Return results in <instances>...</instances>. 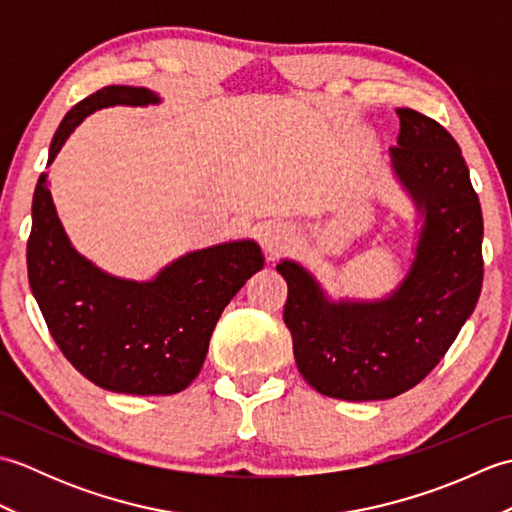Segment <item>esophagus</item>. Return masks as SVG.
<instances>
[{
  "mask_svg": "<svg viewBox=\"0 0 512 512\" xmlns=\"http://www.w3.org/2000/svg\"><path fill=\"white\" fill-rule=\"evenodd\" d=\"M292 244V231L286 224H268L262 231V246L270 257L281 255Z\"/></svg>",
  "mask_w": 512,
  "mask_h": 512,
  "instance_id": "obj_1",
  "label": "esophagus"
}]
</instances>
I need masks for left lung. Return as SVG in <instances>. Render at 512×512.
<instances>
[{"label": "left lung", "instance_id": "left-lung-1", "mask_svg": "<svg viewBox=\"0 0 512 512\" xmlns=\"http://www.w3.org/2000/svg\"><path fill=\"white\" fill-rule=\"evenodd\" d=\"M391 167L422 213L416 257L376 301H330L306 268L284 259V321L301 376L323 396L387 400L416 387L447 354L482 292L484 222L455 138L400 107Z\"/></svg>", "mask_w": 512, "mask_h": 512}]
</instances>
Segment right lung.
Returning <instances> with one entry per match:
<instances>
[{
    "label": "right lung",
    "instance_id": "add662e5",
    "mask_svg": "<svg viewBox=\"0 0 512 512\" xmlns=\"http://www.w3.org/2000/svg\"><path fill=\"white\" fill-rule=\"evenodd\" d=\"M154 92L107 85L76 103L50 143L48 165L92 112L110 105H154ZM28 281L54 343L79 372L107 391L169 396L200 374L222 310L264 268L253 239L193 250L151 281L103 273L72 248L43 171L32 198Z\"/></svg>",
    "mask_w": 512,
    "mask_h": 512
}]
</instances>
